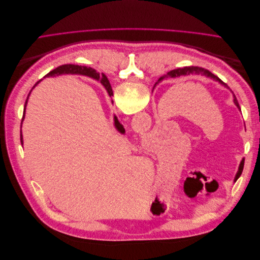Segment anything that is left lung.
I'll return each instance as SVG.
<instances>
[{"mask_svg": "<svg viewBox=\"0 0 260 260\" xmlns=\"http://www.w3.org/2000/svg\"><path fill=\"white\" fill-rule=\"evenodd\" d=\"M190 75H203V76H206L208 78H210V79L215 80V81H218L220 84H222L223 86H225L226 89H229V86H228L226 83H224L220 78H218L217 76H215L214 74H211L209 70L207 69H204L202 67H196V66H190V67H184V68H178V69H174L171 70V72H168L167 75H165L162 77H160L158 81H157L156 83L158 82H161L162 80L165 79H168V78H177V77H180V76H190ZM233 93V92H232ZM233 103L235 104V106H237L240 111H241V107L239 105V102L237 100V98H235V95L233 94ZM243 167H244V158L241 160L240 162V166H239V170L237 172V175H235V178H234V182L239 179V177L241 176L242 171H243Z\"/></svg>", "mask_w": 260, "mask_h": 260, "instance_id": "8db88e82", "label": "left lung"}]
</instances>
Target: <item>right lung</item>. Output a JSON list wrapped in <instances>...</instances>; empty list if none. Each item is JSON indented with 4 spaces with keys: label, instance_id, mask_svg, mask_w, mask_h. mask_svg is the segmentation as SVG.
Wrapping results in <instances>:
<instances>
[{
    "label": "right lung",
    "instance_id": "add662e5",
    "mask_svg": "<svg viewBox=\"0 0 260 260\" xmlns=\"http://www.w3.org/2000/svg\"><path fill=\"white\" fill-rule=\"evenodd\" d=\"M60 75H81V76H86V77H90L92 78V79H95V80H101V83L104 85V88L106 89L108 95L112 96L113 95V90H112V86H111V83H109L107 78L102 75V78L100 76V74L96 72L95 69H93L91 67H85V66H79V65H74V64H66V65H61L57 68L53 69L52 72H50L48 75H46L45 77H55V76H60ZM44 77V78H45ZM42 80V79H41ZM41 80H39L35 85V86L39 83L41 82ZM32 88V89H34ZM32 91V90H31ZM30 91V93H31ZM30 93L28 94V98L26 100V103H25V108H23V115H22V118H21V124H22V121L23 119H25V114H26V107H27V103H28V99H29V95ZM114 125L115 128L119 131L120 133H124V129H123V125L119 122V120H118V118L116 116H114ZM20 142H21V145L23 144V139H22V135H21V130H20Z\"/></svg>",
    "mask_w": 260,
    "mask_h": 260
}]
</instances>
